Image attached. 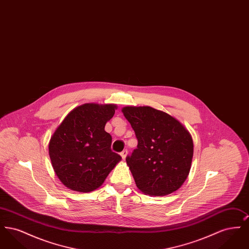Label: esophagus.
<instances>
[{
    "label": "esophagus",
    "instance_id": "1",
    "mask_svg": "<svg viewBox=\"0 0 249 249\" xmlns=\"http://www.w3.org/2000/svg\"><path fill=\"white\" fill-rule=\"evenodd\" d=\"M127 154H128V151L125 149V150H123V151L120 153V156L122 157V159H123V160H125V159H126V157H127Z\"/></svg>",
    "mask_w": 249,
    "mask_h": 249
}]
</instances>
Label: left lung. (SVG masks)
I'll return each instance as SVG.
<instances>
[{
	"label": "left lung",
	"instance_id": "8db88e82",
	"mask_svg": "<svg viewBox=\"0 0 249 249\" xmlns=\"http://www.w3.org/2000/svg\"><path fill=\"white\" fill-rule=\"evenodd\" d=\"M138 140L126 158L137 188L150 196H165L184 184L193 158L190 131L178 119L150 107L121 109Z\"/></svg>",
	"mask_w": 249,
	"mask_h": 249
}]
</instances>
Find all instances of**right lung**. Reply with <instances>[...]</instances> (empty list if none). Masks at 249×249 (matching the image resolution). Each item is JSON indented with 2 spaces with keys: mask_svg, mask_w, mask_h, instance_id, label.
Returning a JSON list of instances; mask_svg holds the SVG:
<instances>
[{
  "mask_svg": "<svg viewBox=\"0 0 249 249\" xmlns=\"http://www.w3.org/2000/svg\"><path fill=\"white\" fill-rule=\"evenodd\" d=\"M116 109L113 104H84L72 109L52 134L51 164L68 189L86 193L97 190L121 160L111 150L112 137L105 130Z\"/></svg>",
  "mask_w": 249,
  "mask_h": 249,
  "instance_id": "right-lung-1",
  "label": "right lung"
}]
</instances>
